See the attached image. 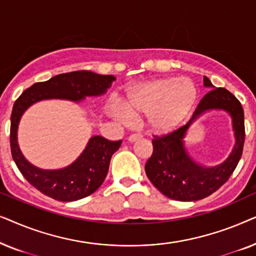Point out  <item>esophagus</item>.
I'll list each match as a JSON object with an SVG mask.
<instances>
[{
    "label": "esophagus",
    "instance_id": "obj_1",
    "mask_svg": "<svg viewBox=\"0 0 256 256\" xmlns=\"http://www.w3.org/2000/svg\"><path fill=\"white\" fill-rule=\"evenodd\" d=\"M140 138H142V135H140V134H132V135L128 138V141L130 142V143H134V142H136V141H138Z\"/></svg>",
    "mask_w": 256,
    "mask_h": 256
}]
</instances>
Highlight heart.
<instances>
[{
	"label": "heart",
	"mask_w": 256,
	"mask_h": 256,
	"mask_svg": "<svg viewBox=\"0 0 256 256\" xmlns=\"http://www.w3.org/2000/svg\"><path fill=\"white\" fill-rule=\"evenodd\" d=\"M197 87L188 78H160L132 87L122 108L110 110L121 122L146 115V127L154 134H169L190 114L197 101Z\"/></svg>",
	"instance_id": "1"
}]
</instances>
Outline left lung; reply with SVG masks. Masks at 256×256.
I'll return each mask as SVG.
<instances>
[{"label":"left lung","mask_w":256,"mask_h":256,"mask_svg":"<svg viewBox=\"0 0 256 256\" xmlns=\"http://www.w3.org/2000/svg\"><path fill=\"white\" fill-rule=\"evenodd\" d=\"M204 86L213 90L205 94L186 124L162 138L154 136V152L146 164V174L154 186L174 200L196 202L208 197L228 180L242 155L244 120L240 101L226 88H216L208 76H204ZM210 110H224L230 114L236 143L222 164L208 168L192 160L184 138L190 124Z\"/></svg>","instance_id":"8db88e82"}]
</instances>
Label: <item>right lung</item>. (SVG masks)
<instances>
[{"instance_id": "right-lung-1", "label": "right lung", "mask_w": 256, "mask_h": 256, "mask_svg": "<svg viewBox=\"0 0 256 256\" xmlns=\"http://www.w3.org/2000/svg\"><path fill=\"white\" fill-rule=\"evenodd\" d=\"M114 80H116L114 76L90 71L62 73L48 82L34 84L15 101L10 124L12 158L24 178L42 194L59 202H74L92 194L104 183L112 156L120 148L122 141H108L102 136H93L70 166L58 170L40 169L24 157L17 141V130L24 112L42 100L59 99L78 104L86 96H100L107 92Z\"/></svg>"}]
</instances>
